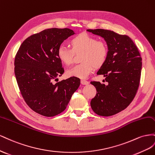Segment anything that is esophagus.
<instances>
[{
  "instance_id": "obj_1",
  "label": "esophagus",
  "mask_w": 155,
  "mask_h": 155,
  "mask_svg": "<svg viewBox=\"0 0 155 155\" xmlns=\"http://www.w3.org/2000/svg\"><path fill=\"white\" fill-rule=\"evenodd\" d=\"M81 82L82 84H83V85H87V84H89V82L86 81V80H81Z\"/></svg>"
}]
</instances>
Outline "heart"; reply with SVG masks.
I'll list each match as a JSON object with an SVG mask.
<instances>
[{"mask_svg": "<svg viewBox=\"0 0 155 155\" xmlns=\"http://www.w3.org/2000/svg\"><path fill=\"white\" fill-rule=\"evenodd\" d=\"M71 48L61 46L58 48L57 55L59 60L65 65H72L74 54H81V64L68 70L69 77L81 78H86L95 68L103 66L108 56L107 43L86 33H82L70 39Z\"/></svg>", "mask_w": 155, "mask_h": 155, "instance_id": "heart-1", "label": "heart"}]
</instances>
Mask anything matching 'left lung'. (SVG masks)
<instances>
[{"label":"left lung","mask_w":155,"mask_h":155,"mask_svg":"<svg viewBox=\"0 0 155 155\" xmlns=\"http://www.w3.org/2000/svg\"><path fill=\"white\" fill-rule=\"evenodd\" d=\"M87 31L104 39L108 56L97 74H103L108 84L92 81L97 90L91 101L94 112L101 116H110L125 109L134 99L140 85L141 57L138 48L126 35L104 29Z\"/></svg>","instance_id":"8db88e82"}]
</instances>
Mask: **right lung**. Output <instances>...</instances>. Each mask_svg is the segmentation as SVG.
I'll list each match as a JSON object with an SVG mask.
<instances>
[{
    "label": "right lung",
    "instance_id": "obj_1",
    "mask_svg": "<svg viewBox=\"0 0 155 155\" xmlns=\"http://www.w3.org/2000/svg\"><path fill=\"white\" fill-rule=\"evenodd\" d=\"M74 32L69 28H48L26 38L15 57L14 72L22 97L33 111L46 117L67 107L81 80L72 77L52 83L64 73L57 51Z\"/></svg>",
    "mask_w": 155,
    "mask_h": 155
}]
</instances>
